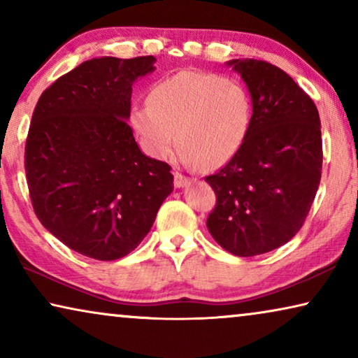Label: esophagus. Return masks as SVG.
<instances>
[{
  "instance_id": "obj_1",
  "label": "esophagus",
  "mask_w": 358,
  "mask_h": 358,
  "mask_svg": "<svg viewBox=\"0 0 358 358\" xmlns=\"http://www.w3.org/2000/svg\"><path fill=\"white\" fill-rule=\"evenodd\" d=\"M192 182V179L185 178V176H182L180 173H176L174 174V185L178 189H182V187H187V185Z\"/></svg>"
}]
</instances>
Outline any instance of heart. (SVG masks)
Returning a JSON list of instances; mask_svg holds the SVG:
<instances>
[{
	"instance_id": "obj_1",
	"label": "heart",
	"mask_w": 358,
	"mask_h": 358,
	"mask_svg": "<svg viewBox=\"0 0 358 358\" xmlns=\"http://www.w3.org/2000/svg\"><path fill=\"white\" fill-rule=\"evenodd\" d=\"M250 93L241 82L213 72L182 71L155 84L148 103L131 108V126L152 158L164 159L176 138L185 164L224 166L252 126Z\"/></svg>"
}]
</instances>
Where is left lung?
Returning <instances> with one entry per match:
<instances>
[{"label": "left lung", "instance_id": "1", "mask_svg": "<svg viewBox=\"0 0 358 358\" xmlns=\"http://www.w3.org/2000/svg\"><path fill=\"white\" fill-rule=\"evenodd\" d=\"M250 92L253 116L245 142L216 174L206 227L232 255L253 257L284 245L307 217L321 179V124L312 98L279 67L231 59Z\"/></svg>", "mask_w": 358, "mask_h": 358}]
</instances>
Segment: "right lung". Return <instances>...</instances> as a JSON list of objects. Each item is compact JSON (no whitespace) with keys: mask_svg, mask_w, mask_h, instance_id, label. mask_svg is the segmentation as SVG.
<instances>
[{"mask_svg":"<svg viewBox=\"0 0 358 358\" xmlns=\"http://www.w3.org/2000/svg\"><path fill=\"white\" fill-rule=\"evenodd\" d=\"M153 56L84 61L51 84L25 142L34 211L51 234L101 262L126 257L173 192L171 166L143 155L129 126L134 82Z\"/></svg>","mask_w":358,"mask_h":358,"instance_id":"right-lung-1","label":"right lung"}]
</instances>
